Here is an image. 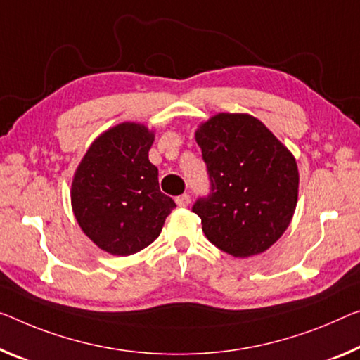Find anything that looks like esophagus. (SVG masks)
<instances>
[{
	"label": "esophagus",
	"mask_w": 360,
	"mask_h": 360,
	"mask_svg": "<svg viewBox=\"0 0 360 360\" xmlns=\"http://www.w3.org/2000/svg\"><path fill=\"white\" fill-rule=\"evenodd\" d=\"M175 202L179 204L180 207H186L188 204H190V195H180V196H176V199H175Z\"/></svg>",
	"instance_id": "34e87169"
}]
</instances>
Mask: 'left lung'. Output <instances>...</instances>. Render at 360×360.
<instances>
[{
  "mask_svg": "<svg viewBox=\"0 0 360 360\" xmlns=\"http://www.w3.org/2000/svg\"><path fill=\"white\" fill-rule=\"evenodd\" d=\"M195 138L211 179L209 196L193 206L204 235L235 257L267 251L295 214L300 188L295 156L250 114H215L201 122Z\"/></svg>",
  "mask_w": 360,
  "mask_h": 360,
  "instance_id": "left-lung-1",
  "label": "left lung"
}]
</instances>
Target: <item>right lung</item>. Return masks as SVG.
I'll use <instances>...</instances> for the list:
<instances>
[{
    "label": "right lung",
    "mask_w": 360,
    "mask_h": 360,
    "mask_svg": "<svg viewBox=\"0 0 360 360\" xmlns=\"http://www.w3.org/2000/svg\"><path fill=\"white\" fill-rule=\"evenodd\" d=\"M153 141L146 125L117 124L91 143L74 174L70 202L77 222L99 250L114 256L151 245L175 207L149 162Z\"/></svg>",
    "instance_id": "1"
}]
</instances>
